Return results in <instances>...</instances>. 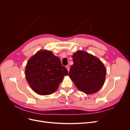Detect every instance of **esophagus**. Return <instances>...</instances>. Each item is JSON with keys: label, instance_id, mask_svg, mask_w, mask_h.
<instances>
[{"label": "esophagus", "instance_id": "1", "mask_svg": "<svg viewBox=\"0 0 130 130\" xmlns=\"http://www.w3.org/2000/svg\"><path fill=\"white\" fill-rule=\"evenodd\" d=\"M66 68L67 69V70H68V71L69 72V69H70V67H69V65H67V66H66Z\"/></svg>", "mask_w": 130, "mask_h": 130}]
</instances>
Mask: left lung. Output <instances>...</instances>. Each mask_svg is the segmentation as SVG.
<instances>
[{"label":"left lung","mask_w":130,"mask_h":130,"mask_svg":"<svg viewBox=\"0 0 130 130\" xmlns=\"http://www.w3.org/2000/svg\"><path fill=\"white\" fill-rule=\"evenodd\" d=\"M69 76L77 89L86 94L99 91L105 82L106 69L99 58L84 51L78 50L73 55Z\"/></svg>","instance_id":"8db88e82"}]
</instances>
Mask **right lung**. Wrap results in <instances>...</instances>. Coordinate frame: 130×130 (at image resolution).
<instances>
[{
	"instance_id": "obj_1",
	"label": "right lung",
	"mask_w": 130,
	"mask_h": 130,
	"mask_svg": "<svg viewBox=\"0 0 130 130\" xmlns=\"http://www.w3.org/2000/svg\"><path fill=\"white\" fill-rule=\"evenodd\" d=\"M25 73L34 91L46 95L56 91L68 72L62 65L60 58L51 51L41 50L27 61Z\"/></svg>"
}]
</instances>
